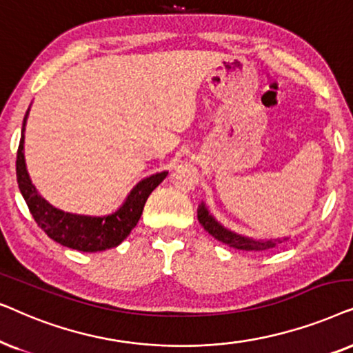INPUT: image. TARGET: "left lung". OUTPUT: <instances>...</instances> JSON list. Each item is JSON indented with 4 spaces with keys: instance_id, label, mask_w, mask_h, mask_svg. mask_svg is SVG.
<instances>
[{
    "instance_id": "obj_1",
    "label": "left lung",
    "mask_w": 353,
    "mask_h": 353,
    "mask_svg": "<svg viewBox=\"0 0 353 353\" xmlns=\"http://www.w3.org/2000/svg\"><path fill=\"white\" fill-rule=\"evenodd\" d=\"M196 218H199V223L203 225V229L208 234H211L216 241L225 243V245L237 248V250H245V252H261V250H270V248L278 247L279 243L288 242L290 237H278V239H268V241H256L253 237L242 236V234H237L231 231V229L224 228L223 224L219 223L218 219L214 218L213 214L210 213L208 206L205 205V201H201L199 205V210H196Z\"/></svg>"
}]
</instances>
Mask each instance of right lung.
I'll list each match as a JSON object with an SVG mask.
<instances>
[{"mask_svg": "<svg viewBox=\"0 0 353 353\" xmlns=\"http://www.w3.org/2000/svg\"><path fill=\"white\" fill-rule=\"evenodd\" d=\"M29 111L30 108L27 110L22 122L21 142H19L16 159V174L19 190H21L23 200L29 206L35 223L43 229L50 239H53L61 245L74 248V250L93 253L117 247L137 225L145 201H147L150 194L166 179L168 171L152 174V176L137 182L119 208L110 214H77L56 208L39 194L37 187L32 184L29 171H27L23 142H26V124Z\"/></svg>", "mask_w": 353, "mask_h": 353, "instance_id": "right-lung-1", "label": "right lung"}]
</instances>
